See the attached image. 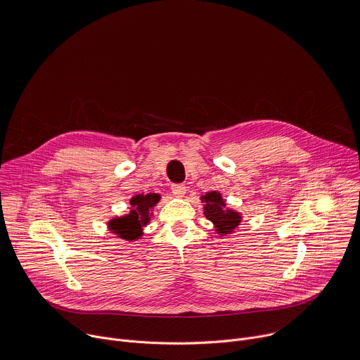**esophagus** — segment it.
I'll list each match as a JSON object with an SVG mask.
<instances>
[{
	"label": "esophagus",
	"instance_id": "esophagus-1",
	"mask_svg": "<svg viewBox=\"0 0 360 360\" xmlns=\"http://www.w3.org/2000/svg\"><path fill=\"white\" fill-rule=\"evenodd\" d=\"M171 189H172V193L175 195V197H178V198H182L184 195L186 193V186L182 185V184H174L171 186Z\"/></svg>",
	"mask_w": 360,
	"mask_h": 360
}]
</instances>
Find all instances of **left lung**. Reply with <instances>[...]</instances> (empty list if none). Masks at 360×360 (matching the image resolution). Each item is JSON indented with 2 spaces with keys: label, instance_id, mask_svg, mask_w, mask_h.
Instances as JSON below:
<instances>
[{
  "label": "left lung",
  "instance_id": "8db88e82",
  "mask_svg": "<svg viewBox=\"0 0 360 360\" xmlns=\"http://www.w3.org/2000/svg\"><path fill=\"white\" fill-rule=\"evenodd\" d=\"M204 205V215L214 224L215 231L222 237L233 234L241 222V214L226 208L222 195L217 191L207 192L201 197Z\"/></svg>",
  "mask_w": 360,
  "mask_h": 360
}]
</instances>
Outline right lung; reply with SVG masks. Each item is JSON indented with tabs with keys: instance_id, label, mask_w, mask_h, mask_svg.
I'll use <instances>...</instances> for the list:
<instances>
[{
	"instance_id": "add662e5",
	"label": "right lung",
	"mask_w": 360,
	"mask_h": 360,
	"mask_svg": "<svg viewBox=\"0 0 360 360\" xmlns=\"http://www.w3.org/2000/svg\"><path fill=\"white\" fill-rule=\"evenodd\" d=\"M159 193H139L130 200L132 210L127 215L112 218L108 222L109 230L115 233L119 238L135 241L142 237L143 226L148 225L152 217L153 207L159 202Z\"/></svg>"
}]
</instances>
